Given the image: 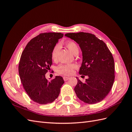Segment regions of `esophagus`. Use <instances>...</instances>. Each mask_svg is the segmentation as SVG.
<instances>
[{
  "mask_svg": "<svg viewBox=\"0 0 132 132\" xmlns=\"http://www.w3.org/2000/svg\"><path fill=\"white\" fill-rule=\"evenodd\" d=\"M69 79H70L69 77H63V79H64V81L68 80Z\"/></svg>",
  "mask_w": 132,
  "mask_h": 132,
  "instance_id": "esophagus-1",
  "label": "esophagus"
}]
</instances>
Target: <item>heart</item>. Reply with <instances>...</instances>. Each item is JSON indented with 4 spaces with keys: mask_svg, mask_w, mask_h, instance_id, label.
Wrapping results in <instances>:
<instances>
[{
    "mask_svg": "<svg viewBox=\"0 0 132 132\" xmlns=\"http://www.w3.org/2000/svg\"><path fill=\"white\" fill-rule=\"evenodd\" d=\"M66 46L68 49L74 54L76 52L79 51L78 45L73 41H69L66 43ZM60 50L59 44H57L53 47L51 52V57L53 60H56L58 57V54ZM77 65L74 64H62L60 65L57 68V71L60 74L63 75H69L73 73V70L76 68Z\"/></svg>",
    "mask_w": 132,
    "mask_h": 132,
    "instance_id": "obj_1",
    "label": "heart"
}]
</instances>
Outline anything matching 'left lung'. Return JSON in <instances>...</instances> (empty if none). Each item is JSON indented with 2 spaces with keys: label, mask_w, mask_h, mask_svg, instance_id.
I'll return each mask as SVG.
<instances>
[{
  "label": "left lung",
  "mask_w": 132,
  "mask_h": 132,
  "mask_svg": "<svg viewBox=\"0 0 132 132\" xmlns=\"http://www.w3.org/2000/svg\"><path fill=\"white\" fill-rule=\"evenodd\" d=\"M65 36L79 44L82 53L79 70L81 77L87 76L85 82L78 79L74 91L85 103L94 104L103 100L109 94L114 80L113 57L106 43L87 32L68 33Z\"/></svg>",
  "instance_id": "obj_1"
}]
</instances>
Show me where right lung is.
<instances>
[{
    "mask_svg": "<svg viewBox=\"0 0 132 132\" xmlns=\"http://www.w3.org/2000/svg\"><path fill=\"white\" fill-rule=\"evenodd\" d=\"M63 36L59 32L40 34L27 44L21 55L19 73L22 84L30 98L39 104L53 102L64 82L60 76L51 81L45 77L52 64V51Z\"/></svg>",
    "mask_w": 132,
    "mask_h": 132,
    "instance_id": "obj_1",
    "label": "right lung"
}]
</instances>
